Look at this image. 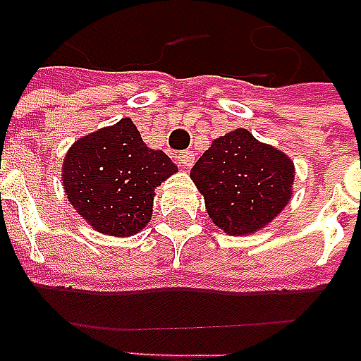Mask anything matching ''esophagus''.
I'll return each mask as SVG.
<instances>
[{
	"mask_svg": "<svg viewBox=\"0 0 361 361\" xmlns=\"http://www.w3.org/2000/svg\"><path fill=\"white\" fill-rule=\"evenodd\" d=\"M177 164L180 165V169H190L192 165H194V154L190 150L180 152L177 156Z\"/></svg>",
	"mask_w": 361,
	"mask_h": 361,
	"instance_id": "34e87169",
	"label": "esophagus"
}]
</instances>
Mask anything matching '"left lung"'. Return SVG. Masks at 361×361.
Segmentation results:
<instances>
[{
  "label": "left lung",
  "mask_w": 361,
  "mask_h": 361,
  "mask_svg": "<svg viewBox=\"0 0 361 361\" xmlns=\"http://www.w3.org/2000/svg\"><path fill=\"white\" fill-rule=\"evenodd\" d=\"M190 178L216 228L247 235L268 226L291 202L295 164L240 127L211 142Z\"/></svg>",
  "instance_id": "8db88e82"
}]
</instances>
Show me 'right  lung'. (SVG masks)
I'll return each instance as SVG.
<instances>
[{
  "instance_id": "right-lung-1",
  "label": "right lung",
  "mask_w": 361,
  "mask_h": 361,
  "mask_svg": "<svg viewBox=\"0 0 361 361\" xmlns=\"http://www.w3.org/2000/svg\"><path fill=\"white\" fill-rule=\"evenodd\" d=\"M178 167L145 145L131 118L102 127L70 146L62 188L75 213L100 234L129 238L152 219L156 188Z\"/></svg>"
}]
</instances>
